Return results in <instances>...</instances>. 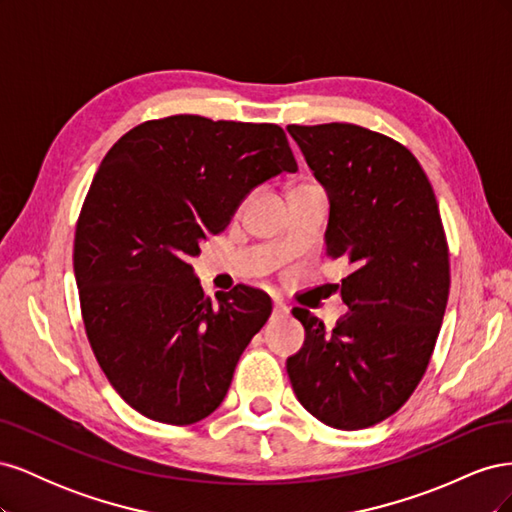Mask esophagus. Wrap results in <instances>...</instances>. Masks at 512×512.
Returning <instances> with one entry per match:
<instances>
[{
  "instance_id": "34e87169",
  "label": "esophagus",
  "mask_w": 512,
  "mask_h": 512,
  "mask_svg": "<svg viewBox=\"0 0 512 512\" xmlns=\"http://www.w3.org/2000/svg\"><path fill=\"white\" fill-rule=\"evenodd\" d=\"M288 305L284 303V301H280V299H273V314L275 316H288Z\"/></svg>"
}]
</instances>
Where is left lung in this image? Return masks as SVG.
Instances as JSON below:
<instances>
[{
    "label": "left lung",
    "instance_id": "1",
    "mask_svg": "<svg viewBox=\"0 0 512 512\" xmlns=\"http://www.w3.org/2000/svg\"><path fill=\"white\" fill-rule=\"evenodd\" d=\"M329 194L327 254L352 273L333 329L294 307L303 348L286 369L301 406L335 429L395 414L425 376L451 286L438 200L425 170L393 138L354 123L288 126Z\"/></svg>",
    "mask_w": 512,
    "mask_h": 512
}]
</instances>
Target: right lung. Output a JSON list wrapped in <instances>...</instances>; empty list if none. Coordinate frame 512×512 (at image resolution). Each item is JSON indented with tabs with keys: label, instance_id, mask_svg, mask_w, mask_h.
<instances>
[{
	"label": "right lung",
	"instance_id": "right-lung-1",
	"mask_svg": "<svg viewBox=\"0 0 512 512\" xmlns=\"http://www.w3.org/2000/svg\"><path fill=\"white\" fill-rule=\"evenodd\" d=\"M294 173L275 123L151 119L108 149L74 235L85 333L113 389L166 425L218 408L271 299L239 284L211 303L188 258L256 185Z\"/></svg>",
	"mask_w": 512,
	"mask_h": 512
}]
</instances>
